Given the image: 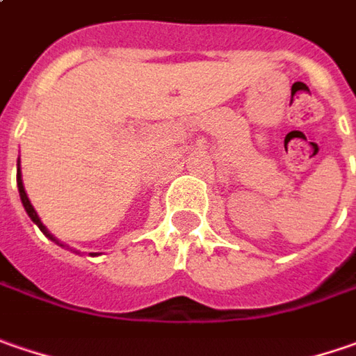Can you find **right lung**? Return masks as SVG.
I'll use <instances>...</instances> for the list:
<instances>
[{
    "mask_svg": "<svg viewBox=\"0 0 356 356\" xmlns=\"http://www.w3.org/2000/svg\"><path fill=\"white\" fill-rule=\"evenodd\" d=\"M17 189H19V197H22V203H24V207H25V211H27V215L31 217V221L38 225L39 229H41V231H43V233H45V235L49 237V239H54V237H51V233H49V231H47V229L43 227L41 219H39L38 213H35V209H33V205L29 203V199H27V193H25V189H24V181H22V171H19V169H17Z\"/></svg>",
    "mask_w": 356,
    "mask_h": 356,
    "instance_id": "1",
    "label": "right lung"
}]
</instances>
